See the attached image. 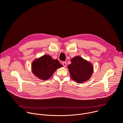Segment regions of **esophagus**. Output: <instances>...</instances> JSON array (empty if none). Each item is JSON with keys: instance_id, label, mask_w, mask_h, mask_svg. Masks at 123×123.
Segmentation results:
<instances>
[{"instance_id": "obj_1", "label": "esophagus", "mask_w": 123, "mask_h": 123, "mask_svg": "<svg viewBox=\"0 0 123 123\" xmlns=\"http://www.w3.org/2000/svg\"><path fill=\"white\" fill-rule=\"evenodd\" d=\"M62 65H63V66H64V67H66V65H67V63H66V62L64 61V62H62Z\"/></svg>"}]
</instances>
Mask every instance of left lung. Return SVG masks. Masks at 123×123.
I'll list each match as a JSON object with an SVG mask.
<instances>
[{
  "mask_svg": "<svg viewBox=\"0 0 123 123\" xmlns=\"http://www.w3.org/2000/svg\"><path fill=\"white\" fill-rule=\"evenodd\" d=\"M71 62L68 68L73 80L77 83H82L89 80L93 72L92 63L79 56L72 58Z\"/></svg>",
  "mask_w": 123,
  "mask_h": 123,
  "instance_id": "left-lung-1",
  "label": "left lung"
}]
</instances>
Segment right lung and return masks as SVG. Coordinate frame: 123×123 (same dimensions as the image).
<instances>
[{
	"instance_id": "right-lung-1",
	"label": "right lung",
	"mask_w": 123,
	"mask_h": 123,
	"mask_svg": "<svg viewBox=\"0 0 123 123\" xmlns=\"http://www.w3.org/2000/svg\"><path fill=\"white\" fill-rule=\"evenodd\" d=\"M62 67L57 59H54L49 55H46L32 62L31 71L39 79L46 80L52 75L57 68Z\"/></svg>"
}]
</instances>
